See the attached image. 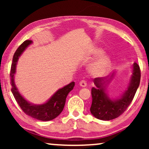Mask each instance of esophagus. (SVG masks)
Instances as JSON below:
<instances>
[{"instance_id": "1", "label": "esophagus", "mask_w": 149, "mask_h": 149, "mask_svg": "<svg viewBox=\"0 0 149 149\" xmlns=\"http://www.w3.org/2000/svg\"><path fill=\"white\" fill-rule=\"evenodd\" d=\"M79 85H80V86L82 87H85L87 86V83H86V81H83V80L81 81L80 82H79Z\"/></svg>"}]
</instances>
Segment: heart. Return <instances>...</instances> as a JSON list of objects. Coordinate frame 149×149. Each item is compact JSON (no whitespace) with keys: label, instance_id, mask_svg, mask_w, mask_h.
I'll return each mask as SVG.
<instances>
[{"label":"heart","instance_id":"obj_1","mask_svg":"<svg viewBox=\"0 0 149 149\" xmlns=\"http://www.w3.org/2000/svg\"><path fill=\"white\" fill-rule=\"evenodd\" d=\"M104 50L101 48L93 47L89 54V58L93 59L100 56L92 64L89 65L88 71L91 75L95 77H103L109 72L111 67V58L107 55H102Z\"/></svg>","mask_w":149,"mask_h":149}]
</instances>
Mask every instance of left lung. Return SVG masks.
Segmentation results:
<instances>
[{
	"label": "left lung",
	"mask_w": 149,
	"mask_h": 149,
	"mask_svg": "<svg viewBox=\"0 0 149 149\" xmlns=\"http://www.w3.org/2000/svg\"><path fill=\"white\" fill-rule=\"evenodd\" d=\"M132 74L130 77L127 89L120 96L111 97L107 88L112 80L115 78L116 71L109 79L95 78L93 80L95 87L91 89L92 103L90 108L93 117L103 121H109L119 117L123 114L132 102L140 81V67L134 62L132 66Z\"/></svg>",
	"instance_id": "left-lung-1"
}]
</instances>
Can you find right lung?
<instances>
[{
  "label": "right lung",
  "mask_w": 149,
  "mask_h": 149,
  "mask_svg": "<svg viewBox=\"0 0 149 149\" xmlns=\"http://www.w3.org/2000/svg\"><path fill=\"white\" fill-rule=\"evenodd\" d=\"M31 44H32V40H26L17 48L14 54L11 68V73H10L11 84L12 86L11 92L20 108L26 115L40 121H50L56 118L62 113L66 103L67 95L70 91L72 90L74 86V82L72 81L62 88L59 89L49 98L48 100L40 104H36L28 101L19 93L16 86L15 74L19 57Z\"/></svg>",
  "instance_id": "right-lung-1"
}]
</instances>
